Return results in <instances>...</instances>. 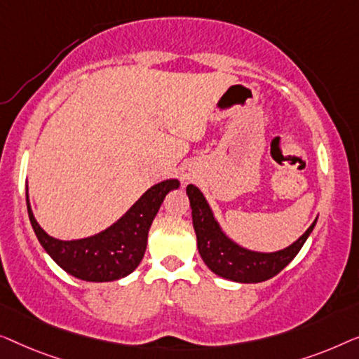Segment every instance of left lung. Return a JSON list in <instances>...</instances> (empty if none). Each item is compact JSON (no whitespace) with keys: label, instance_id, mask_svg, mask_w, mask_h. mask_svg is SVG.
I'll return each mask as SVG.
<instances>
[{"label":"left lung","instance_id":"obj_1","mask_svg":"<svg viewBox=\"0 0 359 359\" xmlns=\"http://www.w3.org/2000/svg\"><path fill=\"white\" fill-rule=\"evenodd\" d=\"M187 195L190 200L191 221L201 259L213 273L237 283H260L278 275L297 255L317 221L309 226V229L294 244L271 254H262L237 245L221 231L203 194L195 185L187 187Z\"/></svg>","mask_w":359,"mask_h":359}]
</instances>
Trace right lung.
I'll list each match as a JSON object with an SVG mask.
<instances>
[{
	"mask_svg": "<svg viewBox=\"0 0 359 359\" xmlns=\"http://www.w3.org/2000/svg\"><path fill=\"white\" fill-rule=\"evenodd\" d=\"M179 180L156 184L120 218L99 234L78 241H60L48 236L34 218L26 191L27 213L35 236L45 252L67 271L84 281H114L130 275L143 259L148 231L165 195L179 189Z\"/></svg>",
	"mask_w": 359,
	"mask_h": 359,
	"instance_id": "add662e5",
	"label": "right lung"
}]
</instances>
